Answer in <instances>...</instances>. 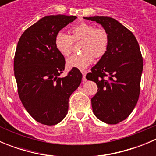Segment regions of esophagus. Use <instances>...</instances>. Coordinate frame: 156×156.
I'll return each instance as SVG.
<instances>
[{
  "label": "esophagus",
  "instance_id": "esophagus-1",
  "mask_svg": "<svg viewBox=\"0 0 156 156\" xmlns=\"http://www.w3.org/2000/svg\"><path fill=\"white\" fill-rule=\"evenodd\" d=\"M81 73L83 75V81H86L87 79H86V75H87V71L85 70H81Z\"/></svg>",
  "mask_w": 156,
  "mask_h": 156
}]
</instances>
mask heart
<instances>
[{"mask_svg": "<svg viewBox=\"0 0 156 156\" xmlns=\"http://www.w3.org/2000/svg\"><path fill=\"white\" fill-rule=\"evenodd\" d=\"M72 35L69 36L59 31L55 37V47L62 55L68 56L73 47V40L83 39L81 50L83 52L73 54L67 59L69 68L86 69L94 60V56L100 57L107 50L109 37L107 31L103 29H95L90 23H82L72 26L70 29Z\"/></svg>", "mask_w": 156, "mask_h": 156, "instance_id": "1", "label": "heart"}]
</instances>
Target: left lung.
<instances>
[{"instance_id":"left-lung-1","label":"left lung","mask_w":156,"mask_h":156,"mask_svg":"<svg viewBox=\"0 0 156 156\" xmlns=\"http://www.w3.org/2000/svg\"><path fill=\"white\" fill-rule=\"evenodd\" d=\"M84 19L101 25L109 37L107 50L86 78L98 87L91 99L94 114L105 123L115 125L128 117L139 98L143 72L139 44L133 33L115 19Z\"/></svg>"}]
</instances>
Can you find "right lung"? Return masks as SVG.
I'll return each mask as SVG.
<instances>
[{
  "mask_svg": "<svg viewBox=\"0 0 156 156\" xmlns=\"http://www.w3.org/2000/svg\"><path fill=\"white\" fill-rule=\"evenodd\" d=\"M76 19L60 14L43 17L23 32L17 44L14 75L19 96L30 115L43 125L63 120L69 97L81 82L82 74L77 68L59 77L66 61L54 42L56 34Z\"/></svg>",
  "mask_w": 156,
  "mask_h": 156,
  "instance_id": "add662e5",
  "label": "right lung"
}]
</instances>
